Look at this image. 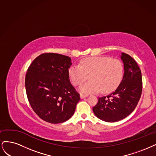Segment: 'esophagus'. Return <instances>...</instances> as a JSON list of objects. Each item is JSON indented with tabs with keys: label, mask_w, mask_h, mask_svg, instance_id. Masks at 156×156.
Returning a JSON list of instances; mask_svg holds the SVG:
<instances>
[{
	"label": "esophagus",
	"mask_w": 156,
	"mask_h": 156,
	"mask_svg": "<svg viewBox=\"0 0 156 156\" xmlns=\"http://www.w3.org/2000/svg\"><path fill=\"white\" fill-rule=\"evenodd\" d=\"M87 97V95L83 94H80V98H81L82 99H83V98H86Z\"/></svg>",
	"instance_id": "esophagus-1"
}]
</instances>
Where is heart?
<instances>
[{
	"label": "heart",
	"instance_id": "1",
	"mask_svg": "<svg viewBox=\"0 0 156 156\" xmlns=\"http://www.w3.org/2000/svg\"><path fill=\"white\" fill-rule=\"evenodd\" d=\"M124 65L118 59L109 57H91L81 60L79 65H73L69 69L72 83L77 86L86 80L90 81L79 87L84 93H93L101 90L109 93L116 89L124 76Z\"/></svg>",
	"mask_w": 156,
	"mask_h": 156
}]
</instances>
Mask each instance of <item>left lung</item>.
I'll return each mask as SVG.
<instances>
[{"mask_svg":"<svg viewBox=\"0 0 156 156\" xmlns=\"http://www.w3.org/2000/svg\"><path fill=\"white\" fill-rule=\"evenodd\" d=\"M124 73L117 89L106 97L98 98L93 111L100 120L114 122L122 120L136 108L141 96L143 82L141 71L137 62L126 53H121Z\"/></svg>","mask_w":156,"mask_h":156,"instance_id":"obj_1","label":"left lung"}]
</instances>
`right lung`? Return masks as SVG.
<instances>
[{
    "label": "right lung",
    "mask_w": 156,
    "mask_h": 156,
    "mask_svg": "<svg viewBox=\"0 0 156 156\" xmlns=\"http://www.w3.org/2000/svg\"><path fill=\"white\" fill-rule=\"evenodd\" d=\"M69 56L55 53L39 55L30 65L25 77L27 95L32 108L44 121H67L80 100L70 82Z\"/></svg>",
    "instance_id": "right-lung-1"
}]
</instances>
